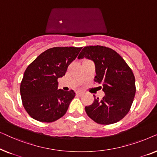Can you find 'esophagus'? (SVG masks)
Masks as SVG:
<instances>
[{"mask_svg": "<svg viewBox=\"0 0 157 157\" xmlns=\"http://www.w3.org/2000/svg\"><path fill=\"white\" fill-rule=\"evenodd\" d=\"M83 91H76V95L77 96H81V95H83Z\"/></svg>", "mask_w": 157, "mask_h": 157, "instance_id": "1", "label": "esophagus"}]
</instances>
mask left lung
Here are the masks:
<instances>
[{"label": "left lung", "instance_id": "1", "mask_svg": "<svg viewBox=\"0 0 157 157\" xmlns=\"http://www.w3.org/2000/svg\"><path fill=\"white\" fill-rule=\"evenodd\" d=\"M94 61L96 67L94 81L102 84L105 96L95 98L85 107L92 120L100 124L117 123L123 119L132 106L136 87L132 71L119 53L101 46H86L78 59Z\"/></svg>", "mask_w": 157, "mask_h": 157}]
</instances>
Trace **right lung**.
Wrapping results in <instances>:
<instances>
[{
    "instance_id": "obj_1",
    "label": "right lung",
    "mask_w": 157,
    "mask_h": 157,
    "mask_svg": "<svg viewBox=\"0 0 157 157\" xmlns=\"http://www.w3.org/2000/svg\"><path fill=\"white\" fill-rule=\"evenodd\" d=\"M82 48L54 47L38 56L25 71L21 96L27 113L38 121L53 122L66 113L74 98L73 90L58 89L68 66Z\"/></svg>"
}]
</instances>
